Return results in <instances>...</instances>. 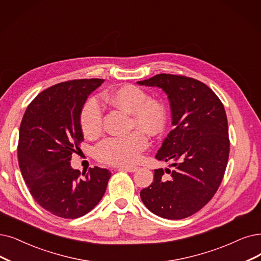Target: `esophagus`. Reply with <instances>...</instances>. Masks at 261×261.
<instances>
[{
    "instance_id": "34e87169",
    "label": "esophagus",
    "mask_w": 261,
    "mask_h": 261,
    "mask_svg": "<svg viewBox=\"0 0 261 261\" xmlns=\"http://www.w3.org/2000/svg\"><path fill=\"white\" fill-rule=\"evenodd\" d=\"M119 170H125V171H128V172H135L137 171L138 168L137 167H132V166H120L118 167Z\"/></svg>"
}]
</instances>
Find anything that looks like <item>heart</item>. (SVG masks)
<instances>
[{
  "instance_id": "heart-1",
  "label": "heart",
  "mask_w": 261,
  "mask_h": 261,
  "mask_svg": "<svg viewBox=\"0 0 261 261\" xmlns=\"http://www.w3.org/2000/svg\"><path fill=\"white\" fill-rule=\"evenodd\" d=\"M112 106L130 114V127H138L151 135L162 133L166 126L167 110L161 100L149 98L141 88L125 85L107 96ZM80 125L83 134L93 138L100 134L102 111L95 97H90L80 111ZM142 130H135L125 137H110L99 142L94 154L102 163L132 165L138 162L141 152L148 147L149 139Z\"/></svg>"
}]
</instances>
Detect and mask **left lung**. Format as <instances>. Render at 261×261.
<instances>
[{
	"label": "left lung",
	"mask_w": 261,
	"mask_h": 261,
	"mask_svg": "<svg viewBox=\"0 0 261 261\" xmlns=\"http://www.w3.org/2000/svg\"><path fill=\"white\" fill-rule=\"evenodd\" d=\"M137 83L166 93L174 127L155 155L171 169L154 170L141 200L156 215L182 220L209 202L223 180L230 145L225 108L209 87L193 78L159 74Z\"/></svg>",
	"instance_id": "8db88e82"
}]
</instances>
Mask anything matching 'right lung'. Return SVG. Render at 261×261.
Returning a JSON list of instances; mask_svg holds the SVG:
<instances>
[{"mask_svg":"<svg viewBox=\"0 0 261 261\" xmlns=\"http://www.w3.org/2000/svg\"><path fill=\"white\" fill-rule=\"evenodd\" d=\"M103 79L58 83L28 106L19 129L18 161L35 201L51 214L77 218L90 212L106 192L111 172L94 167L81 173L70 166L83 141L80 111Z\"/></svg>","mask_w":261,"mask_h":261,"instance_id":"right-lung-1","label":"right lung"}]
</instances>
